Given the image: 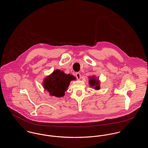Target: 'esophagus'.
Instances as JSON below:
<instances>
[{
    "label": "esophagus",
    "mask_w": 148,
    "mask_h": 148,
    "mask_svg": "<svg viewBox=\"0 0 148 148\" xmlns=\"http://www.w3.org/2000/svg\"><path fill=\"white\" fill-rule=\"evenodd\" d=\"M75 75H76V77L77 78V79H80V77H81V75H80V74L79 73H76V74H75Z\"/></svg>",
    "instance_id": "esophagus-1"
}]
</instances>
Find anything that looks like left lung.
Segmentation results:
<instances>
[{
    "label": "left lung",
    "mask_w": 148,
    "mask_h": 148,
    "mask_svg": "<svg viewBox=\"0 0 148 148\" xmlns=\"http://www.w3.org/2000/svg\"><path fill=\"white\" fill-rule=\"evenodd\" d=\"M89 84L90 86H92L95 90H99L100 89V82L99 79V77H96L95 75L89 77Z\"/></svg>",
    "instance_id": "obj_1"
}]
</instances>
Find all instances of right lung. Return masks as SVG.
Here are the masks:
<instances>
[{"mask_svg": "<svg viewBox=\"0 0 148 148\" xmlns=\"http://www.w3.org/2000/svg\"><path fill=\"white\" fill-rule=\"evenodd\" d=\"M75 79L76 77L73 75L66 74L63 71L56 69L44 79L42 85L50 96L61 98L64 96L71 81Z\"/></svg>", "mask_w": 148, "mask_h": 148, "instance_id": "add662e5", "label": "right lung"}]
</instances>
